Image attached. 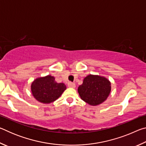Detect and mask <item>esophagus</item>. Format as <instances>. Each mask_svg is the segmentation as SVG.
<instances>
[{
	"mask_svg": "<svg viewBox=\"0 0 146 146\" xmlns=\"http://www.w3.org/2000/svg\"><path fill=\"white\" fill-rule=\"evenodd\" d=\"M68 86L69 88H75V84L74 83H72V82H68Z\"/></svg>",
	"mask_w": 146,
	"mask_h": 146,
	"instance_id": "esophagus-1",
	"label": "esophagus"
}]
</instances>
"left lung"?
Here are the masks:
<instances>
[{"label": "left lung", "instance_id": "8db88e82", "mask_svg": "<svg viewBox=\"0 0 146 146\" xmlns=\"http://www.w3.org/2000/svg\"><path fill=\"white\" fill-rule=\"evenodd\" d=\"M81 99L91 106L100 104L111 92V82L104 76L90 75L78 88Z\"/></svg>", "mask_w": 146, "mask_h": 146}]
</instances>
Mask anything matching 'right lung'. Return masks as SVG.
<instances>
[{
    "instance_id": "add662e5",
    "label": "right lung",
    "mask_w": 146,
    "mask_h": 146,
    "mask_svg": "<svg viewBox=\"0 0 146 146\" xmlns=\"http://www.w3.org/2000/svg\"><path fill=\"white\" fill-rule=\"evenodd\" d=\"M31 89L32 95L36 100L49 104L60 97L66 86L64 83L55 82L53 76L48 75L35 79L31 84Z\"/></svg>"
}]
</instances>
